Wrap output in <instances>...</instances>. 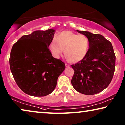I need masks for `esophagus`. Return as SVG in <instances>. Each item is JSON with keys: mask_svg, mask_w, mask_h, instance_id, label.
<instances>
[{"mask_svg": "<svg viewBox=\"0 0 125 125\" xmlns=\"http://www.w3.org/2000/svg\"><path fill=\"white\" fill-rule=\"evenodd\" d=\"M65 66H66V67H70L69 64H67V63L65 64Z\"/></svg>", "mask_w": 125, "mask_h": 125, "instance_id": "1", "label": "esophagus"}]
</instances>
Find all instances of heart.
<instances>
[{
    "mask_svg": "<svg viewBox=\"0 0 125 125\" xmlns=\"http://www.w3.org/2000/svg\"><path fill=\"white\" fill-rule=\"evenodd\" d=\"M89 46V40L86 36L64 31L51 41L49 48L55 58L59 57L64 49L66 59L71 63H77L86 57Z\"/></svg>",
    "mask_w": 125,
    "mask_h": 125,
    "instance_id": "b5f03b06",
    "label": "heart"
}]
</instances>
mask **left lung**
Here are the masks:
<instances>
[{"label": "left lung", "mask_w": 125, "mask_h": 125, "mask_svg": "<svg viewBox=\"0 0 125 125\" xmlns=\"http://www.w3.org/2000/svg\"><path fill=\"white\" fill-rule=\"evenodd\" d=\"M88 38L90 46L86 57L71 65L74 74L73 87L82 94H97L110 83L115 67V55L110 42L99 34L76 30Z\"/></svg>", "instance_id": "obj_1"}]
</instances>
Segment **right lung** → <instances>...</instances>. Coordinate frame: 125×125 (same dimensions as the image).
Returning <instances> with one entry per match:
<instances>
[{"instance_id": "add662e5", "label": "right lung", "mask_w": 125, "mask_h": 125, "mask_svg": "<svg viewBox=\"0 0 125 125\" xmlns=\"http://www.w3.org/2000/svg\"><path fill=\"white\" fill-rule=\"evenodd\" d=\"M55 30H36L13 45L10 66L16 84L23 92L44 96L54 90L65 64L54 58L49 49Z\"/></svg>"}]
</instances>
